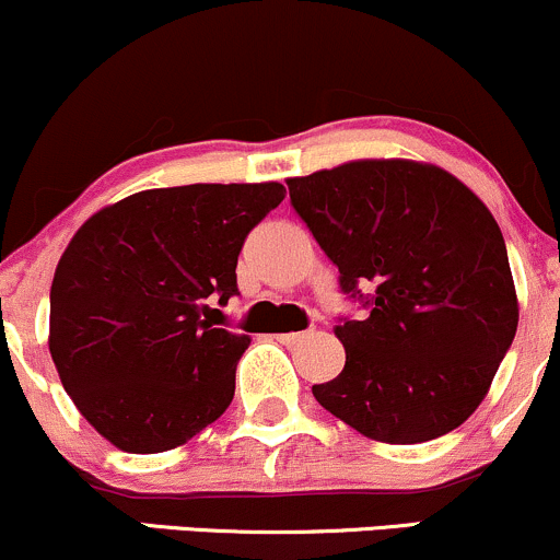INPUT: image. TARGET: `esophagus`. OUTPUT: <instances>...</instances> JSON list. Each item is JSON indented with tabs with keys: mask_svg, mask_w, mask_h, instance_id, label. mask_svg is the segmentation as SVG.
I'll return each mask as SVG.
<instances>
[{
	"mask_svg": "<svg viewBox=\"0 0 560 560\" xmlns=\"http://www.w3.org/2000/svg\"><path fill=\"white\" fill-rule=\"evenodd\" d=\"M303 337H305V331H284V335H276V340H279L281 346H298Z\"/></svg>",
	"mask_w": 560,
	"mask_h": 560,
	"instance_id": "esophagus-1",
	"label": "esophagus"
}]
</instances>
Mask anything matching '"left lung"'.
<instances>
[{
    "label": "left lung",
    "mask_w": 560,
    "mask_h": 560,
    "mask_svg": "<svg viewBox=\"0 0 560 560\" xmlns=\"http://www.w3.org/2000/svg\"><path fill=\"white\" fill-rule=\"evenodd\" d=\"M287 186L340 270V292L366 308L337 318L346 366L313 385L316 401L385 444L463 425L518 327L505 238L483 201L450 172L407 159L350 162Z\"/></svg>",
    "instance_id": "8db88e82"
}]
</instances>
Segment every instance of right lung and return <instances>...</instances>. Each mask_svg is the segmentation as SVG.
<instances>
[{"label":"right lung","instance_id":"obj_1","mask_svg":"<svg viewBox=\"0 0 560 560\" xmlns=\"http://www.w3.org/2000/svg\"><path fill=\"white\" fill-rule=\"evenodd\" d=\"M284 194L281 183L140 190L77 231L55 268L50 353L103 439L167 452L229 409L249 337L214 327L210 303L238 294L244 238Z\"/></svg>","mask_w":560,"mask_h":560}]
</instances>
